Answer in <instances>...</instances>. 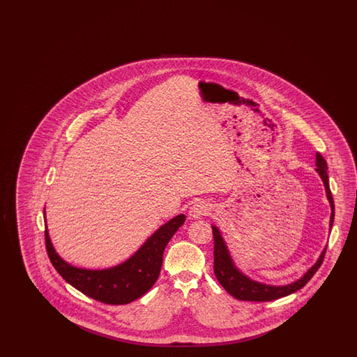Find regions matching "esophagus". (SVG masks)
I'll list each match as a JSON object with an SVG mask.
<instances>
[{"label": "esophagus", "instance_id": "esophagus-1", "mask_svg": "<svg viewBox=\"0 0 357 357\" xmlns=\"http://www.w3.org/2000/svg\"><path fill=\"white\" fill-rule=\"evenodd\" d=\"M208 213H210V204H206L204 201H199V202L192 204V207L190 208V217H192L194 220L202 218Z\"/></svg>", "mask_w": 357, "mask_h": 357}]
</instances>
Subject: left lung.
<instances>
[{
    "label": "left lung",
    "instance_id": "obj_1",
    "mask_svg": "<svg viewBox=\"0 0 357 357\" xmlns=\"http://www.w3.org/2000/svg\"><path fill=\"white\" fill-rule=\"evenodd\" d=\"M316 171L319 172L320 178L323 179L326 198L331 204V221H329V230L332 229L333 220H335V204L332 198V192L329 188V178H328V166L321 153H316ZM213 227V236H214V273L217 280L220 281L225 290L231 294L234 298L241 301H274L281 297L289 296L301 288H304L307 281L314 275V273L319 271L324 261V255L326 252V248L321 252L316 264L309 268V271L297 281L288 284V285H268L252 280L246 274L241 272L236 266L230 252L227 249V245L222 237L221 231L217 226Z\"/></svg>",
    "mask_w": 357,
    "mask_h": 357
}]
</instances>
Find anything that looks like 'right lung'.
<instances>
[{"mask_svg":"<svg viewBox=\"0 0 357 357\" xmlns=\"http://www.w3.org/2000/svg\"><path fill=\"white\" fill-rule=\"evenodd\" d=\"M185 221V214L174 217L162 225L128 259L108 269H83L66 262L56 253L47 226L45 245L52 265L69 285L104 304L123 305L140 298L153 288L162 269L165 248Z\"/></svg>","mask_w":357,"mask_h":357,"instance_id":"1","label":"right lung"}]
</instances>
